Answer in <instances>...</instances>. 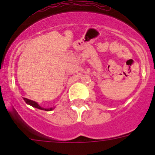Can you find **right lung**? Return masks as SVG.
I'll list each match as a JSON object with an SVG mask.
<instances>
[{
	"label": "right lung",
	"mask_w": 155,
	"mask_h": 155,
	"mask_svg": "<svg viewBox=\"0 0 155 155\" xmlns=\"http://www.w3.org/2000/svg\"><path fill=\"white\" fill-rule=\"evenodd\" d=\"M23 99H24V101H25L26 104H29V105L32 106L33 107L37 108V109H42V110H45V111H51L53 109V108H50V109H45V108L41 107L40 105H39L38 104H37V102H35V101H31V100L27 99V98H25V97H24Z\"/></svg>",
	"instance_id": "1"
}]
</instances>
